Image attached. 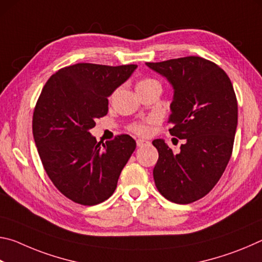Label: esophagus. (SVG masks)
Wrapping results in <instances>:
<instances>
[{"instance_id":"obj_1","label":"esophagus","mask_w":262,"mask_h":262,"mask_svg":"<svg viewBox=\"0 0 262 262\" xmlns=\"http://www.w3.org/2000/svg\"><path fill=\"white\" fill-rule=\"evenodd\" d=\"M148 143H149V142L145 141V140H142V139L136 140V145H137V147H143L144 144H148Z\"/></svg>"}]
</instances>
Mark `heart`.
<instances>
[{"mask_svg": "<svg viewBox=\"0 0 262 262\" xmlns=\"http://www.w3.org/2000/svg\"><path fill=\"white\" fill-rule=\"evenodd\" d=\"M152 85L161 86V84H159L158 81H156L155 78L147 77V78H143V79H141V81L137 82L136 90H139V89H143V88H148V86H152ZM113 96H114V94H112V97ZM155 121H156V118L151 117V118L147 119V121H144V122H134L129 126V130L134 133V134L141 135V136L148 135L149 132H150L149 125H150V123L155 122Z\"/></svg>", "mask_w": 262, "mask_h": 262, "instance_id": "obj_1", "label": "heart"}]
</instances>
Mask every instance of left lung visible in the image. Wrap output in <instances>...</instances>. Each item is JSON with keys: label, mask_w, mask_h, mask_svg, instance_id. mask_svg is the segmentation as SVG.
<instances>
[{"label": "left lung", "mask_w": 262, "mask_h": 262, "mask_svg": "<svg viewBox=\"0 0 262 262\" xmlns=\"http://www.w3.org/2000/svg\"><path fill=\"white\" fill-rule=\"evenodd\" d=\"M147 66L173 86L168 130L184 140L179 152L164 140L152 141L158 150L155 184L168 201L187 205L214 188L230 161L238 122L236 94L227 73L200 56Z\"/></svg>", "instance_id": "obj_1"}]
</instances>
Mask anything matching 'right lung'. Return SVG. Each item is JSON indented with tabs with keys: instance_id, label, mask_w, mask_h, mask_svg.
<instances>
[{
	"instance_id": "right-lung-1",
	"label": "right lung",
	"mask_w": 262,
	"mask_h": 262,
	"mask_svg": "<svg viewBox=\"0 0 262 262\" xmlns=\"http://www.w3.org/2000/svg\"><path fill=\"white\" fill-rule=\"evenodd\" d=\"M136 67L76 63L57 70L42 88L32 119L34 142L47 176L69 200L95 206L117 188L136 142L126 134L97 142L89 130Z\"/></svg>"
}]
</instances>
